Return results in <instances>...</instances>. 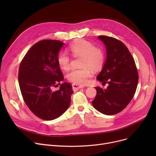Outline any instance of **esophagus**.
<instances>
[{"label": "esophagus", "mask_w": 156, "mask_h": 156, "mask_svg": "<svg viewBox=\"0 0 156 156\" xmlns=\"http://www.w3.org/2000/svg\"><path fill=\"white\" fill-rule=\"evenodd\" d=\"M72 87H73V89H75V90H78V89H80V88H84V87L83 85H80L75 84V83H73L72 85Z\"/></svg>", "instance_id": "esophagus-1"}]
</instances>
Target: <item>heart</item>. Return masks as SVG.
<instances>
[{"label":"heart","mask_w":156,"mask_h":156,"mask_svg":"<svg viewBox=\"0 0 156 156\" xmlns=\"http://www.w3.org/2000/svg\"><path fill=\"white\" fill-rule=\"evenodd\" d=\"M69 51L75 55H81V69H74L68 74V79L75 84L84 85L88 82L89 78L92 75V69H101L104 63L105 54L100 47H95L94 44L89 41L80 39L74 42L69 45ZM59 67L67 70L70 66L71 59L64 52H60L57 57Z\"/></svg>","instance_id":"b5f03b06"}]
</instances>
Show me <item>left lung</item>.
Here are the masks:
<instances>
[{
  "instance_id": "1",
  "label": "left lung",
  "mask_w": 156,
  "mask_h": 156,
  "mask_svg": "<svg viewBox=\"0 0 156 156\" xmlns=\"http://www.w3.org/2000/svg\"><path fill=\"white\" fill-rule=\"evenodd\" d=\"M106 48V60L97 79L108 83L107 88L95 87L94 108L106 115L123 110L132 101L138 85V74L135 61L126 46L111 37H98Z\"/></svg>"
}]
</instances>
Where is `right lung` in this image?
<instances>
[{"mask_svg":"<svg viewBox=\"0 0 156 156\" xmlns=\"http://www.w3.org/2000/svg\"><path fill=\"white\" fill-rule=\"evenodd\" d=\"M63 45L55 40L40 41L30 48L19 68L18 81L23 100L35 116L44 120L59 118L71 103L73 93L71 84L64 82L58 90L52 89L64 80L57 61Z\"/></svg>","mask_w":156,"mask_h":156,"instance_id":"right-lung-1","label":"right lung"}]
</instances>
